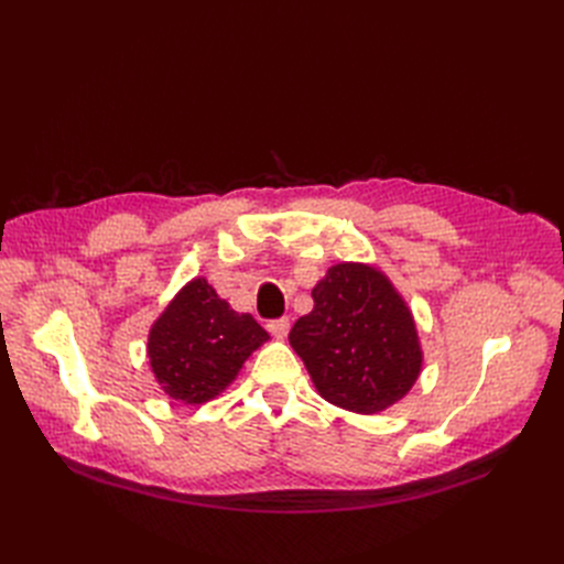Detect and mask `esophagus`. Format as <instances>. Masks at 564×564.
<instances>
[{"mask_svg": "<svg viewBox=\"0 0 564 564\" xmlns=\"http://www.w3.org/2000/svg\"><path fill=\"white\" fill-rule=\"evenodd\" d=\"M268 332H270L272 336L284 338V336L289 334V319H286V317H280V319H270V322H268Z\"/></svg>", "mask_w": 564, "mask_h": 564, "instance_id": "esophagus-1", "label": "esophagus"}]
</instances>
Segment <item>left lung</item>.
<instances>
[{
	"label": "left lung",
	"instance_id": "8db88e82",
	"mask_svg": "<svg viewBox=\"0 0 564 564\" xmlns=\"http://www.w3.org/2000/svg\"><path fill=\"white\" fill-rule=\"evenodd\" d=\"M313 311L296 319L289 344L319 395L357 414L404 398L421 371L412 313L392 284L362 263H338L313 289Z\"/></svg>",
	"mask_w": 564,
	"mask_h": 564
}]
</instances>
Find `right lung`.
Wrapping results in <instances>:
<instances>
[{
	"label": "right lung",
	"mask_w": 564,
	"mask_h": 564,
	"mask_svg": "<svg viewBox=\"0 0 564 564\" xmlns=\"http://www.w3.org/2000/svg\"><path fill=\"white\" fill-rule=\"evenodd\" d=\"M265 338L268 332L249 313H235L207 280L197 278L152 324L148 357L169 398L202 404L237 377Z\"/></svg>",
	"instance_id": "1"
}]
</instances>
